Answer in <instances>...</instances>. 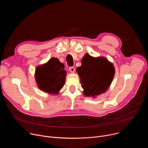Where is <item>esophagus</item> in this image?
I'll return each instance as SVG.
<instances>
[{"label":"esophagus","mask_w":148,"mask_h":148,"mask_svg":"<svg viewBox=\"0 0 148 148\" xmlns=\"http://www.w3.org/2000/svg\"><path fill=\"white\" fill-rule=\"evenodd\" d=\"M69 70L70 71V72L74 73V72H75V68L74 67H69Z\"/></svg>","instance_id":"esophagus-1"}]
</instances>
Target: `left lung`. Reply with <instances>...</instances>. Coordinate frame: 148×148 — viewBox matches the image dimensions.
Listing matches in <instances>:
<instances>
[{"instance_id":"left-lung-1","label":"left lung","mask_w":148,"mask_h":148,"mask_svg":"<svg viewBox=\"0 0 148 148\" xmlns=\"http://www.w3.org/2000/svg\"><path fill=\"white\" fill-rule=\"evenodd\" d=\"M77 72L81 78L84 94L95 97L108 90L113 80L115 69L107 58H94L86 54Z\"/></svg>"}]
</instances>
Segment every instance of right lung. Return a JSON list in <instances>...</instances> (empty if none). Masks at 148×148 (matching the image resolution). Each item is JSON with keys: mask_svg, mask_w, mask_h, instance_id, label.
Wrapping results in <instances>:
<instances>
[{"mask_svg": "<svg viewBox=\"0 0 148 148\" xmlns=\"http://www.w3.org/2000/svg\"><path fill=\"white\" fill-rule=\"evenodd\" d=\"M64 65L56 58L36 69V80L38 88L49 94H57L64 86L66 76Z\"/></svg>", "mask_w": 148, "mask_h": 148, "instance_id": "add662e5", "label": "right lung"}]
</instances>
